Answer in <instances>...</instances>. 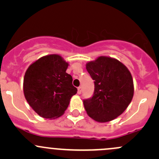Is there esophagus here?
Masks as SVG:
<instances>
[{"instance_id":"34e87169","label":"esophagus","mask_w":159,"mask_h":159,"mask_svg":"<svg viewBox=\"0 0 159 159\" xmlns=\"http://www.w3.org/2000/svg\"><path fill=\"white\" fill-rule=\"evenodd\" d=\"M81 91H82L81 87H78V94H81Z\"/></svg>"}]
</instances>
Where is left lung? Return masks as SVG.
<instances>
[{
	"instance_id": "obj_1",
	"label": "left lung",
	"mask_w": 159,
	"mask_h": 159,
	"mask_svg": "<svg viewBox=\"0 0 159 159\" xmlns=\"http://www.w3.org/2000/svg\"><path fill=\"white\" fill-rule=\"evenodd\" d=\"M94 81V93L84 99L87 114L99 123L114 120L124 112L134 95V84L130 72L119 61L99 57L86 65Z\"/></svg>"
}]
</instances>
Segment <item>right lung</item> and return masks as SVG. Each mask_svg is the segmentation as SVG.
I'll list each match as a JSON object with an SVG mask.
<instances>
[{"instance_id": "obj_1", "label": "right lung", "mask_w": 159, "mask_h": 159, "mask_svg": "<svg viewBox=\"0 0 159 159\" xmlns=\"http://www.w3.org/2000/svg\"><path fill=\"white\" fill-rule=\"evenodd\" d=\"M68 66L60 55L50 54L39 58L27 69L24 94L30 106L42 117L61 116L77 93L72 77L66 72Z\"/></svg>"}]
</instances>
